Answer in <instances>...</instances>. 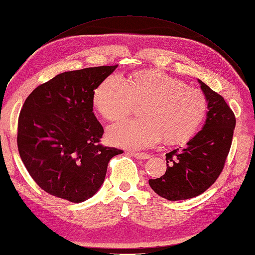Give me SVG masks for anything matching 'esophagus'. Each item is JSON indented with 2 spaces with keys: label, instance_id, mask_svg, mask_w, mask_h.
<instances>
[{
  "label": "esophagus",
  "instance_id": "obj_1",
  "mask_svg": "<svg viewBox=\"0 0 255 255\" xmlns=\"http://www.w3.org/2000/svg\"><path fill=\"white\" fill-rule=\"evenodd\" d=\"M131 156H133L134 158H138V159H147L149 158V155L146 153H135V152H131L129 153Z\"/></svg>",
  "mask_w": 255,
  "mask_h": 255
}]
</instances>
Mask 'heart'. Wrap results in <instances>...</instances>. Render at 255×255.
<instances>
[{"label":"heart","instance_id":"b5f03b06","mask_svg":"<svg viewBox=\"0 0 255 255\" xmlns=\"http://www.w3.org/2000/svg\"><path fill=\"white\" fill-rule=\"evenodd\" d=\"M96 110L109 122L123 120L143 104L141 120L123 121L110 127L114 145L146 148L159 142L190 140L205 119L207 98L195 88L159 70L133 73L128 82L112 74L100 83L93 97Z\"/></svg>","mask_w":255,"mask_h":255}]
</instances>
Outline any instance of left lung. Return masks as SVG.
I'll list each match as a JSON object with an SVG mask.
<instances>
[{
    "label": "left lung",
    "mask_w": 255,
    "mask_h": 255,
    "mask_svg": "<svg viewBox=\"0 0 255 255\" xmlns=\"http://www.w3.org/2000/svg\"><path fill=\"white\" fill-rule=\"evenodd\" d=\"M198 82L209 109L204 128L186 147L166 154L164 175L148 180L152 190L168 200H184L206 192L223 170L231 149L236 117L223 97Z\"/></svg>",
    "instance_id": "1"
}]
</instances>
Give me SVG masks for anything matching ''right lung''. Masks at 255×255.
Wrapping results in <instances>:
<instances>
[{"label":"right lung","mask_w":255,"mask_h":255,"mask_svg":"<svg viewBox=\"0 0 255 255\" xmlns=\"http://www.w3.org/2000/svg\"><path fill=\"white\" fill-rule=\"evenodd\" d=\"M117 65L58 74L25 99L17 145L23 165L46 193L82 202L102 185L108 164L123 149L103 146V127L94 114L95 89Z\"/></svg>","instance_id":"add662e5"}]
</instances>
